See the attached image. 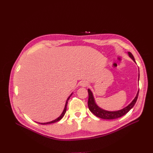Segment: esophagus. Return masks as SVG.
Returning a JSON list of instances; mask_svg holds the SVG:
<instances>
[{"instance_id":"1","label":"esophagus","mask_w":153,"mask_h":153,"mask_svg":"<svg viewBox=\"0 0 153 153\" xmlns=\"http://www.w3.org/2000/svg\"><path fill=\"white\" fill-rule=\"evenodd\" d=\"M80 85L82 87H87L88 85V82L87 81H82L80 83Z\"/></svg>"}]
</instances>
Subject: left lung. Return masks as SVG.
I'll list each match as a JSON object with an SVG mask.
<instances>
[{"label": "left lung", "mask_w": 153, "mask_h": 153, "mask_svg": "<svg viewBox=\"0 0 153 153\" xmlns=\"http://www.w3.org/2000/svg\"><path fill=\"white\" fill-rule=\"evenodd\" d=\"M128 54L129 55V57H130L133 61L135 62V59H134L133 55L131 52H128ZM139 76L140 75L138 73V80H139ZM138 92H139V90L138 91L137 95L135 96V98L133 99V100L131 101V102L129 103L126 107L123 108L121 110H117V111H108L104 110L103 108H100V106L96 104L93 94H92V91L88 89V93H89V99H88V107L89 108V110L91 112L94 114L96 116L100 118L103 119H115L119 117H121L123 116L124 115L127 114L129 110H130L133 106L135 105L136 101L138 98Z\"/></svg>", "instance_id": "obj_1"}]
</instances>
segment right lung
Listing matches in <instances>:
<instances>
[{"label": "right lung", "mask_w": 153, "mask_h": 153, "mask_svg": "<svg viewBox=\"0 0 153 153\" xmlns=\"http://www.w3.org/2000/svg\"><path fill=\"white\" fill-rule=\"evenodd\" d=\"M73 94V93H71V95L69 96L68 98V99H67V100H66V104H65V106H64V110H63V111H62V114H61V115H60V116L59 117H57V119H55V120H53V121H50V122H47V123H39V124H52V123H56V122H57V121H60V120H61L63 117H64V114H65V113H66V109H67V105H68V100H69V98H70L71 97V96Z\"/></svg>", "instance_id": "obj_1"}]
</instances>
